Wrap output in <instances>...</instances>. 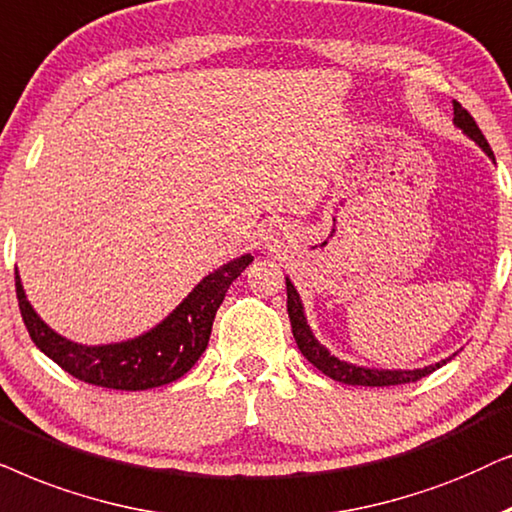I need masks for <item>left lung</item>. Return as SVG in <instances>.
<instances>
[{"label": "left lung", "mask_w": 512, "mask_h": 512, "mask_svg": "<svg viewBox=\"0 0 512 512\" xmlns=\"http://www.w3.org/2000/svg\"><path fill=\"white\" fill-rule=\"evenodd\" d=\"M454 124L459 126L470 140L478 142L482 152H485L489 159H494L492 147H489V142L485 140V135H482L478 124H475V119L470 117L468 109H463L456 100H454ZM285 285H288V316L292 325V335H295L299 351H302V356L309 360L313 367H318V370L327 374L330 379L342 381V384H349V386H398V384H410V381H419L421 377H426V374L435 372L438 367L447 363V360H442V363L421 367V370H377V367H372L370 370V367H360V365L346 363V360H339L332 356V353L327 351L316 337H313L311 327L306 325L302 299H299L290 278H285Z\"/></svg>", "instance_id": "8db88e82"}]
</instances>
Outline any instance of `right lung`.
I'll return each instance as SVG.
<instances>
[{
	"label": "right lung",
	"mask_w": 512,
	"mask_h": 512,
	"mask_svg": "<svg viewBox=\"0 0 512 512\" xmlns=\"http://www.w3.org/2000/svg\"><path fill=\"white\" fill-rule=\"evenodd\" d=\"M250 262V255L236 257L234 262L208 274L168 318H163L145 335L119 344L86 346L53 332L27 302L18 271L16 297L32 342L65 372L93 386L117 388V391H147V388L170 384L192 370L201 353L206 351L215 313L224 302L229 285L243 274Z\"/></svg>",
	"instance_id": "obj_1"
}]
</instances>
